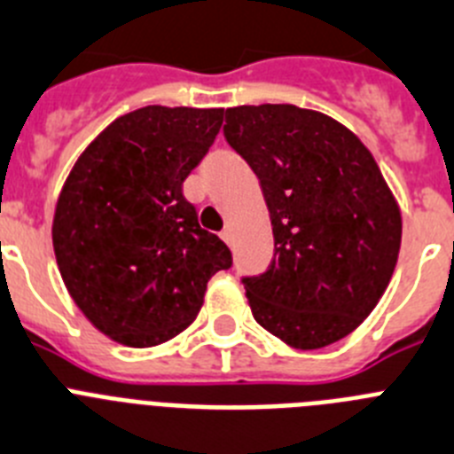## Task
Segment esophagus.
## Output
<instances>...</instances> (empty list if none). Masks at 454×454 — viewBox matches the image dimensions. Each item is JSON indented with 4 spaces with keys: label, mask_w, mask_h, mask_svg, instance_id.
I'll list each match as a JSON object with an SVG mask.
<instances>
[{
    "label": "esophagus",
    "mask_w": 454,
    "mask_h": 454,
    "mask_svg": "<svg viewBox=\"0 0 454 454\" xmlns=\"http://www.w3.org/2000/svg\"><path fill=\"white\" fill-rule=\"evenodd\" d=\"M222 239L228 244V247H231V244H232V231H231V228H223V231H222Z\"/></svg>",
    "instance_id": "34e87169"
}]
</instances>
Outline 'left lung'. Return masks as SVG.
Segmentation results:
<instances>
[{
  "mask_svg": "<svg viewBox=\"0 0 454 454\" xmlns=\"http://www.w3.org/2000/svg\"><path fill=\"white\" fill-rule=\"evenodd\" d=\"M226 141L258 176L274 232L265 274L242 278L262 329L294 349L352 333L388 287L402 215L372 153L326 114L226 109Z\"/></svg>",
  "mask_w": 454,
  "mask_h": 454,
  "instance_id": "left-lung-1",
  "label": "left lung"
}]
</instances>
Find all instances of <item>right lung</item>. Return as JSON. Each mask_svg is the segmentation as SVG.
I'll return each mask as SVG.
<instances>
[{
	"instance_id": "1",
	"label": "right lung",
	"mask_w": 454,
	"mask_h": 454,
	"mask_svg": "<svg viewBox=\"0 0 454 454\" xmlns=\"http://www.w3.org/2000/svg\"><path fill=\"white\" fill-rule=\"evenodd\" d=\"M222 123L223 109L141 107L102 129L63 183L52 223L59 271L86 320L121 345L178 336L207 281L232 265L183 196Z\"/></svg>"
}]
</instances>
